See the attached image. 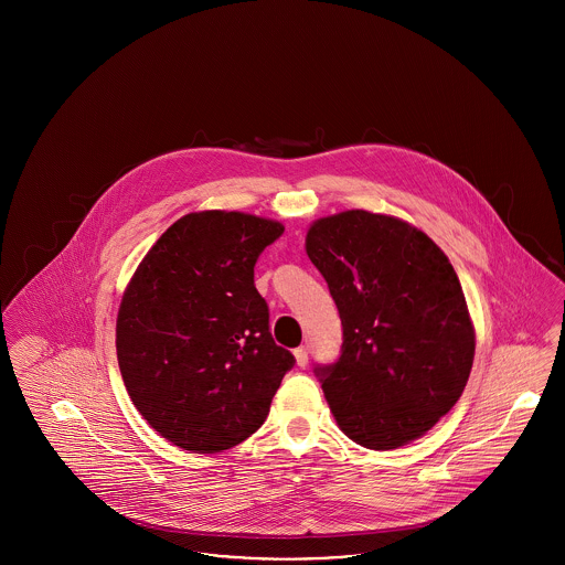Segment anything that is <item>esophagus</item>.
I'll use <instances>...</instances> for the list:
<instances>
[{
  "label": "esophagus",
  "mask_w": 565,
  "mask_h": 565,
  "mask_svg": "<svg viewBox=\"0 0 565 565\" xmlns=\"http://www.w3.org/2000/svg\"><path fill=\"white\" fill-rule=\"evenodd\" d=\"M296 364L300 366V369H305L307 366V362H309V355H307V350L305 348H298L295 350Z\"/></svg>",
  "instance_id": "34e87169"
}]
</instances>
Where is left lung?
<instances>
[{
  "mask_svg": "<svg viewBox=\"0 0 565 565\" xmlns=\"http://www.w3.org/2000/svg\"><path fill=\"white\" fill-rule=\"evenodd\" d=\"M305 249L343 323L341 358L318 369L339 428L375 451L422 438L459 401L477 345L449 258L417 226L364 210L316 220Z\"/></svg>",
  "mask_w": 565,
  "mask_h": 565,
  "instance_id": "1",
  "label": "left lung"
}]
</instances>
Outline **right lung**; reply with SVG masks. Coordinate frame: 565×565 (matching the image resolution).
Returning <instances> with one entry per match:
<instances>
[{
  "label": "right lung",
  "instance_id": "right-lung-1",
  "mask_svg": "<svg viewBox=\"0 0 565 565\" xmlns=\"http://www.w3.org/2000/svg\"><path fill=\"white\" fill-rule=\"evenodd\" d=\"M284 224L192 212L150 247L120 300L116 353L141 417L175 447L220 454L258 430L295 355L275 345L254 286Z\"/></svg>",
  "mask_w": 565,
  "mask_h": 565
}]
</instances>
